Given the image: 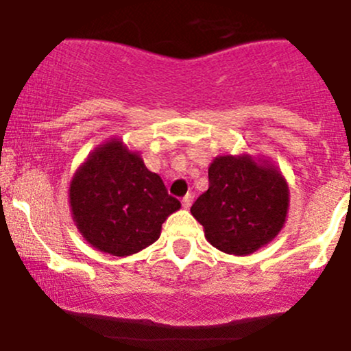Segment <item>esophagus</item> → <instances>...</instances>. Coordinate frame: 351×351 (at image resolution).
Listing matches in <instances>:
<instances>
[{
  "instance_id": "34e87169",
  "label": "esophagus",
  "mask_w": 351,
  "mask_h": 351,
  "mask_svg": "<svg viewBox=\"0 0 351 351\" xmlns=\"http://www.w3.org/2000/svg\"><path fill=\"white\" fill-rule=\"evenodd\" d=\"M191 204H193V197H191V195L188 193V195H185V197H183L182 205H183V208H190Z\"/></svg>"
}]
</instances>
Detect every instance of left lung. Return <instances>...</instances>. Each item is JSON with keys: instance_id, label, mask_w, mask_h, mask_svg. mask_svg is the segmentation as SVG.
Wrapping results in <instances>:
<instances>
[{"instance_id": "obj_1", "label": "left lung", "mask_w": 351, "mask_h": 351, "mask_svg": "<svg viewBox=\"0 0 351 351\" xmlns=\"http://www.w3.org/2000/svg\"><path fill=\"white\" fill-rule=\"evenodd\" d=\"M287 210L289 186L282 173L269 160L242 153L210 163L208 190L190 212L215 249L249 256L278 237Z\"/></svg>"}]
</instances>
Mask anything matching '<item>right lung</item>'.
Listing matches in <instances>:
<instances>
[{"label":"right lung","instance_id":"right-lung-1","mask_svg":"<svg viewBox=\"0 0 351 351\" xmlns=\"http://www.w3.org/2000/svg\"><path fill=\"white\" fill-rule=\"evenodd\" d=\"M72 219L82 237L101 252L126 257L161 235V225L180 210L160 175L138 151L110 138L88 153L69 190Z\"/></svg>","mask_w":351,"mask_h":351}]
</instances>
